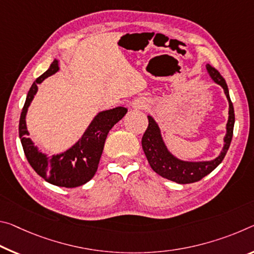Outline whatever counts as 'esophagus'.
<instances>
[{
    "mask_svg": "<svg viewBox=\"0 0 254 254\" xmlns=\"http://www.w3.org/2000/svg\"><path fill=\"white\" fill-rule=\"evenodd\" d=\"M138 107H141V106H138Z\"/></svg>",
    "mask_w": 254,
    "mask_h": 254,
    "instance_id": "34e87169",
    "label": "esophagus"
}]
</instances>
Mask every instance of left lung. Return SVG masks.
Segmentation results:
<instances>
[{
    "label": "left lung",
    "mask_w": 254,
    "mask_h": 254,
    "mask_svg": "<svg viewBox=\"0 0 254 254\" xmlns=\"http://www.w3.org/2000/svg\"><path fill=\"white\" fill-rule=\"evenodd\" d=\"M207 71L209 75H210V78L224 89L229 105L226 134H225L224 138L223 150H221L219 156L212 160H207V162H187V160L179 159L178 157H175L167 149L166 144H165L163 140L162 133H160L158 124L156 123V121L150 115L148 116V127L142 136V149L150 167L157 174L162 176V178L180 184L198 182V181L203 179L206 175L210 174L223 162L224 157L226 156L228 148L231 146V141L233 138L235 114L233 103L231 97H229L226 81L220 75L219 72L214 66H211L210 64H207Z\"/></svg>",
    "instance_id": "1"
}]
</instances>
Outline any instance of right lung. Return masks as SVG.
I'll return each mask as SVG.
<instances>
[{"label":"right lung","instance_id":"1","mask_svg":"<svg viewBox=\"0 0 254 254\" xmlns=\"http://www.w3.org/2000/svg\"><path fill=\"white\" fill-rule=\"evenodd\" d=\"M59 70V61L54 60L50 69L36 79L30 87L20 115L19 136L28 163L39 176L56 187L76 188L94 178L97 172L108 132L120 120L123 119L127 108L119 106L113 110L99 112L91 121L81 138L70 149L51 157L43 154L28 136L29 132L26 126V115L28 107L38 90L37 84L43 82L44 79L56 73Z\"/></svg>","mask_w":254,"mask_h":254}]
</instances>
